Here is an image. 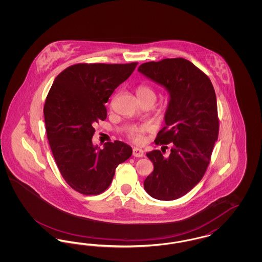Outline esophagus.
Masks as SVG:
<instances>
[{
    "label": "esophagus",
    "instance_id": "34e87169",
    "mask_svg": "<svg viewBox=\"0 0 262 262\" xmlns=\"http://www.w3.org/2000/svg\"><path fill=\"white\" fill-rule=\"evenodd\" d=\"M133 155H134L135 157H142V156H143V150L140 149V148H137V147H135V148L133 149Z\"/></svg>",
    "mask_w": 262,
    "mask_h": 262
}]
</instances>
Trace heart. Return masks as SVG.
I'll return each mask as SVG.
<instances>
[{"instance_id": "1", "label": "heart", "mask_w": 262, "mask_h": 262, "mask_svg": "<svg viewBox=\"0 0 262 262\" xmlns=\"http://www.w3.org/2000/svg\"><path fill=\"white\" fill-rule=\"evenodd\" d=\"M137 93L141 101L143 100L156 99V92L153 88H150L147 84H139L137 88ZM151 130V126L148 125H137L132 127L126 136L128 139L136 143H142L143 142V135Z\"/></svg>"}]
</instances>
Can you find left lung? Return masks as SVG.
Here are the masks:
<instances>
[{
	"label": "left lung",
	"mask_w": 262,
	"mask_h": 262,
	"mask_svg": "<svg viewBox=\"0 0 262 262\" xmlns=\"http://www.w3.org/2000/svg\"><path fill=\"white\" fill-rule=\"evenodd\" d=\"M138 71L170 92L166 125L154 141L162 151L146 154L154 170L144 189L156 200H177L200 183L210 163L219 134L215 90L208 75L183 58L144 62Z\"/></svg>",
	"instance_id": "8db88e82"
}]
</instances>
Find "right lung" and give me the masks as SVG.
Listing matches in <instances>:
<instances>
[{"instance_id": "add662e5", "label": "right lung", "mask_w": 262, "mask_h": 262, "mask_svg": "<svg viewBox=\"0 0 262 262\" xmlns=\"http://www.w3.org/2000/svg\"><path fill=\"white\" fill-rule=\"evenodd\" d=\"M138 62L75 63L55 78L44 105L51 150L66 183L84 195L104 192L115 170L132 154L122 141L93 146L94 125L107 118L105 103Z\"/></svg>"}]
</instances>
